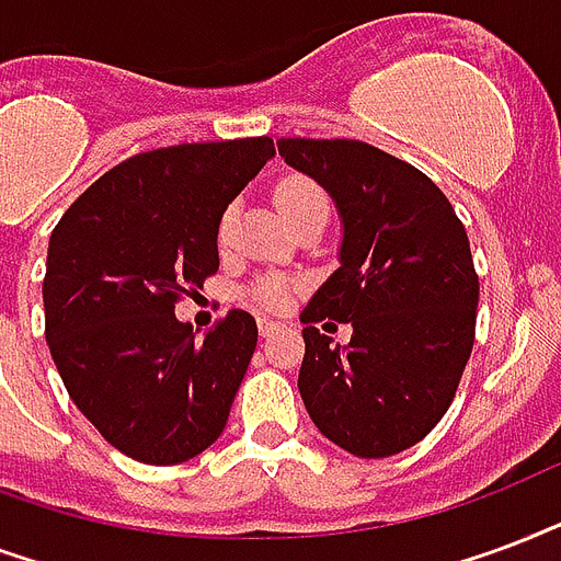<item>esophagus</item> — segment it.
<instances>
[{
    "mask_svg": "<svg viewBox=\"0 0 561 561\" xmlns=\"http://www.w3.org/2000/svg\"><path fill=\"white\" fill-rule=\"evenodd\" d=\"M257 328H260V336H275L277 330L284 328V324H280V321H275V319H266V316H260Z\"/></svg>",
    "mask_w": 561,
    "mask_h": 561,
    "instance_id": "esophagus-1",
    "label": "esophagus"
}]
</instances>
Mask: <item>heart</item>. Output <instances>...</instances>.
<instances>
[{
  "label": "heart",
  "mask_w": 561,
  "mask_h": 561,
  "mask_svg": "<svg viewBox=\"0 0 561 561\" xmlns=\"http://www.w3.org/2000/svg\"><path fill=\"white\" fill-rule=\"evenodd\" d=\"M275 204L284 221L289 228H298L304 221L312 219H324L328 221L330 213V198L324 193V186L316 181V178L307 175H286L277 181L275 186ZM233 225H237V207L228 204L225 210H221L219 221H216V242H219L221 249H228L233 242ZM295 284L289 277L284 275H266L260 277L257 284L249 289V301L260 310H280L286 301H289V295H293Z\"/></svg>",
  "instance_id": "obj_1"
}]
</instances>
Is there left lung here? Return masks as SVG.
<instances>
[{"instance_id": "left-lung-1", "label": "left lung", "mask_w": 561, "mask_h": 561, "mask_svg": "<svg viewBox=\"0 0 561 561\" xmlns=\"http://www.w3.org/2000/svg\"><path fill=\"white\" fill-rule=\"evenodd\" d=\"M277 151L333 195L345 225L342 266L301 312L304 407L354 457L401 454L442 421L474 348L466 225L421 169L377 146L284 137ZM328 318L355 328L345 350L314 328Z\"/></svg>"}]
</instances>
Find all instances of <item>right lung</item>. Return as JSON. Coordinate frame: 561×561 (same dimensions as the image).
Wrapping results in <instances>:
<instances>
[{"label":"right lung","mask_w":561,"mask_h":561,"mask_svg":"<svg viewBox=\"0 0 561 561\" xmlns=\"http://www.w3.org/2000/svg\"><path fill=\"white\" fill-rule=\"evenodd\" d=\"M272 154V137L142 151L87 186L51 231V359L78 410L125 457L178 466L225 430L257 321L231 310L195 340L175 304L216 275V221Z\"/></svg>","instance_id":"1"}]
</instances>
